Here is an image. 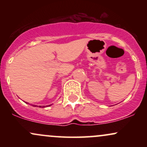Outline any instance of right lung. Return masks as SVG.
Segmentation results:
<instances>
[{"instance_id": "obj_1", "label": "right lung", "mask_w": 147, "mask_h": 147, "mask_svg": "<svg viewBox=\"0 0 147 147\" xmlns=\"http://www.w3.org/2000/svg\"><path fill=\"white\" fill-rule=\"evenodd\" d=\"M49 106H50V105H49ZM39 107H42V108H44L45 107V106H39Z\"/></svg>"}]
</instances>
